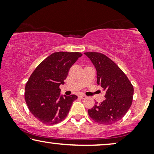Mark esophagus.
<instances>
[{"label": "esophagus", "instance_id": "34e87169", "mask_svg": "<svg viewBox=\"0 0 154 154\" xmlns=\"http://www.w3.org/2000/svg\"><path fill=\"white\" fill-rule=\"evenodd\" d=\"M79 97H81V99H83V100H84V99L87 98V97H86L85 95H84V94H81V95H80Z\"/></svg>", "mask_w": 154, "mask_h": 154}]
</instances>
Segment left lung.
Wrapping results in <instances>:
<instances>
[{"instance_id": "8db88e82", "label": "left lung", "mask_w": 154, "mask_h": 154, "mask_svg": "<svg viewBox=\"0 0 154 154\" xmlns=\"http://www.w3.org/2000/svg\"><path fill=\"white\" fill-rule=\"evenodd\" d=\"M97 70V83L105 90L106 100L88 109L94 121L104 125L116 123L131 106L134 88L123 71L110 58L100 52H85Z\"/></svg>"}]
</instances>
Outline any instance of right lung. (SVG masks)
Returning a JSON list of instances; mask_svg holds the SVG:
<instances>
[{"label": "right lung", "instance_id": "right-lung-1", "mask_svg": "<svg viewBox=\"0 0 154 154\" xmlns=\"http://www.w3.org/2000/svg\"><path fill=\"white\" fill-rule=\"evenodd\" d=\"M82 56L80 52H54L40 63L27 81L24 97L31 113L46 125H54L67 116L78 97L60 96V85L71 66Z\"/></svg>", "mask_w": 154, "mask_h": 154}]
</instances>
